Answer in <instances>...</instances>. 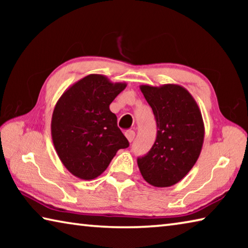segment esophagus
Masks as SVG:
<instances>
[{
	"label": "esophagus",
	"mask_w": 248,
	"mask_h": 248,
	"mask_svg": "<svg viewBox=\"0 0 248 248\" xmlns=\"http://www.w3.org/2000/svg\"><path fill=\"white\" fill-rule=\"evenodd\" d=\"M124 136H125V138H127L129 142H132L134 137H136V132H134L133 130H128V131L124 132Z\"/></svg>",
	"instance_id": "1"
}]
</instances>
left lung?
Listing matches in <instances>:
<instances>
[{
  "label": "left lung",
  "mask_w": 248,
  "mask_h": 248,
  "mask_svg": "<svg viewBox=\"0 0 248 248\" xmlns=\"http://www.w3.org/2000/svg\"><path fill=\"white\" fill-rule=\"evenodd\" d=\"M140 90L156 119L157 136L152 149L138 158L142 177L154 187H170L196 164L204 139L198 104L177 84L141 85Z\"/></svg>",
  "instance_id": "left-lung-1"
}]
</instances>
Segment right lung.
Segmentation results:
<instances>
[{
	"label": "right lung",
	"mask_w": 248,
	"mask_h": 248,
	"mask_svg": "<svg viewBox=\"0 0 248 248\" xmlns=\"http://www.w3.org/2000/svg\"><path fill=\"white\" fill-rule=\"evenodd\" d=\"M127 83H112L90 74L64 91L54 106L51 137L62 164L75 177L91 180L102 175L117 151L129 142L109 109Z\"/></svg>",
	"instance_id": "1"
}]
</instances>
